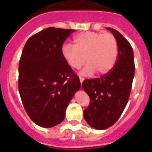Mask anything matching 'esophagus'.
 <instances>
[{
    "mask_svg": "<svg viewBox=\"0 0 152 152\" xmlns=\"http://www.w3.org/2000/svg\"><path fill=\"white\" fill-rule=\"evenodd\" d=\"M79 79H80V84H82V82L83 81H84V77H79Z\"/></svg>",
    "mask_w": 152,
    "mask_h": 152,
    "instance_id": "esophagus-1",
    "label": "esophagus"
}]
</instances>
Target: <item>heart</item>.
I'll use <instances>...</instances> for the list:
<instances>
[{
  "label": "heart",
  "instance_id": "heart-1",
  "mask_svg": "<svg viewBox=\"0 0 152 152\" xmlns=\"http://www.w3.org/2000/svg\"><path fill=\"white\" fill-rule=\"evenodd\" d=\"M63 58L70 67L78 69L88 63L82 71L84 75H105L116 63L118 45L115 36L110 33L84 32L74 38L73 45L62 46Z\"/></svg>",
  "mask_w": 152,
  "mask_h": 152
}]
</instances>
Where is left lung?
Segmentation results:
<instances>
[{
    "label": "left lung",
    "instance_id": "1",
    "mask_svg": "<svg viewBox=\"0 0 152 152\" xmlns=\"http://www.w3.org/2000/svg\"><path fill=\"white\" fill-rule=\"evenodd\" d=\"M116 38L118 56L114 67L100 77L86 79L82 88L90 97L84 110L86 122L96 129L112 126L128 103L135 75L133 50L128 40L113 28H107Z\"/></svg>",
    "mask_w": 152,
    "mask_h": 152
}]
</instances>
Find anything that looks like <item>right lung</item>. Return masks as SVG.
I'll use <instances>...</instances> for the list:
<instances>
[{
  "label": "right lung",
  "mask_w": 152,
  "mask_h": 152,
  "mask_svg": "<svg viewBox=\"0 0 152 152\" xmlns=\"http://www.w3.org/2000/svg\"><path fill=\"white\" fill-rule=\"evenodd\" d=\"M75 29L49 27L26 42L19 62L18 88L23 105L36 125L49 128L64 120L80 88L79 77L63 58L64 42Z\"/></svg>",
  "instance_id": "1"
}]
</instances>
